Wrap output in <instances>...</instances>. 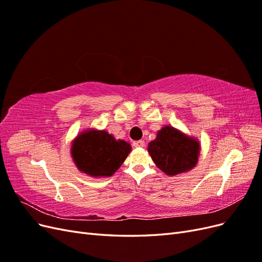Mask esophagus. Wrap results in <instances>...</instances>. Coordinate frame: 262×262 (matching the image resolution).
<instances>
[{"instance_id":"obj_1","label":"esophagus","mask_w":262,"mask_h":262,"mask_svg":"<svg viewBox=\"0 0 262 262\" xmlns=\"http://www.w3.org/2000/svg\"><path fill=\"white\" fill-rule=\"evenodd\" d=\"M144 145H145V142L142 141V140H140V141H134V142H133V146H134V147H143Z\"/></svg>"}]
</instances>
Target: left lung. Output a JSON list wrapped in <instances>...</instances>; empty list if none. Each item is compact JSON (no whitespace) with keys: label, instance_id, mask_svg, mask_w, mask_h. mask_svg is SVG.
Returning a JSON list of instances; mask_svg holds the SVG:
<instances>
[{"label":"left lung","instance_id":"left-lung-1","mask_svg":"<svg viewBox=\"0 0 262 262\" xmlns=\"http://www.w3.org/2000/svg\"><path fill=\"white\" fill-rule=\"evenodd\" d=\"M148 153L158 168L173 176L194 167L200 145L196 140L167 125L158 131L154 141L149 142Z\"/></svg>","mask_w":262,"mask_h":262}]
</instances>
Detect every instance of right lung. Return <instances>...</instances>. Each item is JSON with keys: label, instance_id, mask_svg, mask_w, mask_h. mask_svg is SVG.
I'll return each mask as SVG.
<instances>
[{"label": "right lung", "instance_id": "add662e5", "mask_svg": "<svg viewBox=\"0 0 262 262\" xmlns=\"http://www.w3.org/2000/svg\"><path fill=\"white\" fill-rule=\"evenodd\" d=\"M131 150L123 140L106 131L81 133L72 145V156L81 171L93 177H109L120 167Z\"/></svg>", "mask_w": 262, "mask_h": 262}]
</instances>
